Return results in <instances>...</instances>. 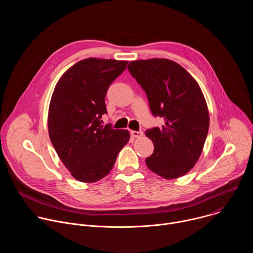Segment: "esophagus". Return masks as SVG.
<instances>
[{
	"instance_id": "34e87169",
	"label": "esophagus",
	"mask_w": 253,
	"mask_h": 253,
	"mask_svg": "<svg viewBox=\"0 0 253 253\" xmlns=\"http://www.w3.org/2000/svg\"><path fill=\"white\" fill-rule=\"evenodd\" d=\"M130 134H131V136L133 138H141L143 136V132L142 131H131Z\"/></svg>"
}]
</instances>
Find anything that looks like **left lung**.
Returning <instances> with one entry per match:
<instances>
[{"mask_svg":"<svg viewBox=\"0 0 253 253\" xmlns=\"http://www.w3.org/2000/svg\"><path fill=\"white\" fill-rule=\"evenodd\" d=\"M132 77L147 95L155 117L165 124L147 129L154 144L147 167L165 179L185 175L201 155L209 128V112L203 93L188 72L168 59L132 61Z\"/></svg>","mask_w":253,"mask_h":253,"instance_id":"1","label":"left lung"}]
</instances>
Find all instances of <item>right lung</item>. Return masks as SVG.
I'll return each instance as SVG.
<instances>
[{
  "label": "right lung",
  "instance_id": "right-lung-1",
  "mask_svg": "<svg viewBox=\"0 0 253 253\" xmlns=\"http://www.w3.org/2000/svg\"><path fill=\"white\" fill-rule=\"evenodd\" d=\"M127 63L98 58L79 61L65 72L54 89L49 136L61 161L81 182H96L109 174L129 141L127 130L101 124L107 113V90Z\"/></svg>",
  "mask_w": 253,
  "mask_h": 253
}]
</instances>
